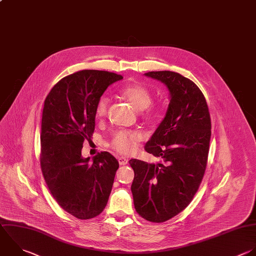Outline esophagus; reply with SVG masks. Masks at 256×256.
Listing matches in <instances>:
<instances>
[{"instance_id":"obj_1","label":"esophagus","mask_w":256,"mask_h":256,"mask_svg":"<svg viewBox=\"0 0 256 256\" xmlns=\"http://www.w3.org/2000/svg\"><path fill=\"white\" fill-rule=\"evenodd\" d=\"M118 162L120 165H126L128 163V159L125 157H118Z\"/></svg>"}]
</instances>
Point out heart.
Returning <instances> with one entry per match:
<instances>
[{
	"label": "heart",
	"instance_id": "1",
	"mask_svg": "<svg viewBox=\"0 0 256 256\" xmlns=\"http://www.w3.org/2000/svg\"><path fill=\"white\" fill-rule=\"evenodd\" d=\"M120 94L124 97L137 111L146 109V117L152 119L156 115V110L149 108L152 102V95L150 91L141 84H128L121 88ZM109 99L105 96L101 97L97 104L95 113L98 118L106 115L108 109ZM140 134L135 131H118L114 134L112 139L113 148L121 154H130L136 148L137 143L140 141Z\"/></svg>",
	"mask_w": 256,
	"mask_h": 256
}]
</instances>
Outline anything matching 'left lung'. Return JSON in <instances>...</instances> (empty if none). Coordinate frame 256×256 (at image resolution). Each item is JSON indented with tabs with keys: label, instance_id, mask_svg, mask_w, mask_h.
I'll list each match as a JSON object with an SVG mask.
<instances>
[{
	"label": "left lung",
	"instance_id": "obj_1",
	"mask_svg": "<svg viewBox=\"0 0 256 256\" xmlns=\"http://www.w3.org/2000/svg\"><path fill=\"white\" fill-rule=\"evenodd\" d=\"M144 75L169 91L165 117L144 147L164 163L131 159V191L138 214L160 223L181 212L195 195L206 168L211 121L206 100L191 80L171 71Z\"/></svg>",
	"mask_w": 256,
	"mask_h": 256
}]
</instances>
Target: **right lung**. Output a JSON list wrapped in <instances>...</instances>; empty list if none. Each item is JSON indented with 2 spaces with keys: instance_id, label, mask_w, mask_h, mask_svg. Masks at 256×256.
I'll use <instances>...</instances> for the list:
<instances>
[{
  "instance_id": "1",
  "label": "right lung",
  "mask_w": 256,
  "mask_h": 256,
  "mask_svg": "<svg viewBox=\"0 0 256 256\" xmlns=\"http://www.w3.org/2000/svg\"><path fill=\"white\" fill-rule=\"evenodd\" d=\"M121 75L82 70L61 79L46 97L41 124V168L46 184L67 212L78 219L99 215L112 190L117 159L109 152L82 156L95 130L98 100Z\"/></svg>"
}]
</instances>
